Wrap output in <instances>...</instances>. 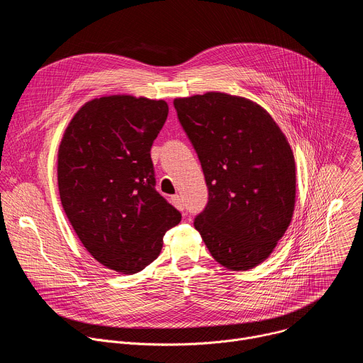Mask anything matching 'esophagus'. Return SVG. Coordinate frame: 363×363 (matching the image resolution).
<instances>
[{
  "label": "esophagus",
  "instance_id": "obj_1",
  "mask_svg": "<svg viewBox=\"0 0 363 363\" xmlns=\"http://www.w3.org/2000/svg\"><path fill=\"white\" fill-rule=\"evenodd\" d=\"M171 202L177 206V208H178L179 211H184V199H182V196L174 195V196L171 198Z\"/></svg>",
  "mask_w": 363,
  "mask_h": 363
}]
</instances>
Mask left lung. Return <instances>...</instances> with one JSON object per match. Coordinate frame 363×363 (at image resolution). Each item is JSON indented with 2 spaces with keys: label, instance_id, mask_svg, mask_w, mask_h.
Wrapping results in <instances>:
<instances>
[{
  "label": "left lung",
  "instance_id": "1",
  "mask_svg": "<svg viewBox=\"0 0 363 363\" xmlns=\"http://www.w3.org/2000/svg\"><path fill=\"white\" fill-rule=\"evenodd\" d=\"M174 106L208 186L194 227L221 266H258L284 235L294 210L296 167L286 136L244 97L210 91L175 99Z\"/></svg>",
  "mask_w": 363,
  "mask_h": 363
}]
</instances>
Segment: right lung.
I'll list each match as a JSON object with an SVG mask.
<instances>
[{"label":"right lung","mask_w":363,"mask_h":363,"mask_svg":"<svg viewBox=\"0 0 363 363\" xmlns=\"http://www.w3.org/2000/svg\"><path fill=\"white\" fill-rule=\"evenodd\" d=\"M168 118L164 100L106 96L69 123L57 181L65 213L93 258L135 274L157 258L181 213L157 189L150 147Z\"/></svg>","instance_id":"1"}]
</instances>
